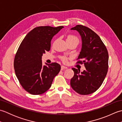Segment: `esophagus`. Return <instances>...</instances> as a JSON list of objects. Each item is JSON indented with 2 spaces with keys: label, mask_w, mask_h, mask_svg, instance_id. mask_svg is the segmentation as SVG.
I'll return each mask as SVG.
<instances>
[{
  "label": "esophagus",
  "mask_w": 122,
  "mask_h": 122,
  "mask_svg": "<svg viewBox=\"0 0 122 122\" xmlns=\"http://www.w3.org/2000/svg\"><path fill=\"white\" fill-rule=\"evenodd\" d=\"M61 70H65L67 69V67L65 66H62L61 67Z\"/></svg>",
  "instance_id": "esophagus-1"
}]
</instances>
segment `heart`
Listing matches in <instances>:
<instances>
[{
    "label": "heart",
    "mask_w": 122,
    "mask_h": 122,
    "mask_svg": "<svg viewBox=\"0 0 122 122\" xmlns=\"http://www.w3.org/2000/svg\"><path fill=\"white\" fill-rule=\"evenodd\" d=\"M66 41H72V42H75L78 44L79 42V39L76 36L73 35H69L66 38ZM61 59L64 62H66L67 60L66 56H62Z\"/></svg>",
    "instance_id": "heart-1"
}]
</instances>
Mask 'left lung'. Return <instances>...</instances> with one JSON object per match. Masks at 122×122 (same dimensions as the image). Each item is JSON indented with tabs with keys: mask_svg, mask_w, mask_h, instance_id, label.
Returning <instances> with one entry per match:
<instances>
[{
	"mask_svg": "<svg viewBox=\"0 0 122 122\" xmlns=\"http://www.w3.org/2000/svg\"><path fill=\"white\" fill-rule=\"evenodd\" d=\"M71 30H76L82 39V48L77 63H84L86 70L80 71L72 68L74 76L70 84L75 91L81 95L95 92L103 83L108 70V54L99 36L90 28L76 25Z\"/></svg>",
	"mask_w": 122,
	"mask_h": 122,
	"instance_id": "left-lung-1",
	"label": "left lung"
}]
</instances>
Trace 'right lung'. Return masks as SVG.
Segmentation results:
<instances>
[{"instance_id": "obj_1", "label": "right lung", "mask_w": 122, "mask_h": 122, "mask_svg": "<svg viewBox=\"0 0 122 122\" xmlns=\"http://www.w3.org/2000/svg\"><path fill=\"white\" fill-rule=\"evenodd\" d=\"M63 26L36 27L25 36L14 59L15 75L22 87L33 95L48 90L61 66L57 63L42 66V56L50 50L53 37Z\"/></svg>"}]
</instances>
